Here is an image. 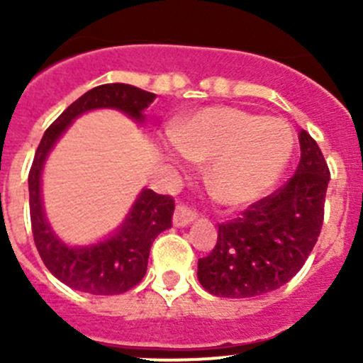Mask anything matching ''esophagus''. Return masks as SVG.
<instances>
[{"mask_svg": "<svg viewBox=\"0 0 363 363\" xmlns=\"http://www.w3.org/2000/svg\"><path fill=\"white\" fill-rule=\"evenodd\" d=\"M195 218H196V212L191 211L188 205L181 203V205H177V208H175L174 225L175 226H186V225H189L191 221H195Z\"/></svg>", "mask_w": 363, "mask_h": 363, "instance_id": "obj_1", "label": "esophagus"}]
</instances>
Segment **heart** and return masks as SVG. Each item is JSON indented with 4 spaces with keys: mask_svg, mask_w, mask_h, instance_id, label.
<instances>
[{
    "mask_svg": "<svg viewBox=\"0 0 363 363\" xmlns=\"http://www.w3.org/2000/svg\"><path fill=\"white\" fill-rule=\"evenodd\" d=\"M170 158L211 161L208 182L225 205L255 202L281 177L294 152L284 121L232 107H211L172 131Z\"/></svg>",
    "mask_w": 363,
    "mask_h": 363,
    "instance_id": "b5f03b06",
    "label": "heart"
}]
</instances>
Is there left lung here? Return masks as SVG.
I'll return each mask as SVG.
<instances>
[{
  "mask_svg": "<svg viewBox=\"0 0 363 363\" xmlns=\"http://www.w3.org/2000/svg\"><path fill=\"white\" fill-rule=\"evenodd\" d=\"M298 140V167L286 184L218 225L214 250L199 259V281L208 294L226 298L269 294L309 258L323 226L330 170L306 130Z\"/></svg>",
  "mask_w": 363,
  "mask_h": 363,
  "instance_id": "8db88e82",
  "label": "left lung"
}]
</instances>
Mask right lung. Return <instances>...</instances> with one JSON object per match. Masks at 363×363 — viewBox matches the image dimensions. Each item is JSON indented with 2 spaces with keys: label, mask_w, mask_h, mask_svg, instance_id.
<instances>
[{
  "label": "right lung",
  "mask_w": 363,
  "mask_h": 363,
  "mask_svg": "<svg viewBox=\"0 0 363 363\" xmlns=\"http://www.w3.org/2000/svg\"><path fill=\"white\" fill-rule=\"evenodd\" d=\"M156 94L130 84H104L93 87L47 128L29 170V214L36 250L47 269L61 283L91 295H119L137 286L147 270L149 251L163 230L172 226L174 199L144 189L130 214L112 237L94 246L69 247L57 239L47 223L40 195V177L47 155L75 117L94 108H117L135 121H144V112Z\"/></svg>",
  "instance_id": "right-lung-1"
}]
</instances>
